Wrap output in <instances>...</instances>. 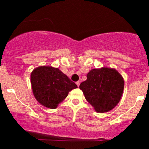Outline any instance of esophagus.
Returning <instances> with one entry per match:
<instances>
[{"label": "esophagus", "mask_w": 149, "mask_h": 149, "mask_svg": "<svg viewBox=\"0 0 149 149\" xmlns=\"http://www.w3.org/2000/svg\"><path fill=\"white\" fill-rule=\"evenodd\" d=\"M76 83L77 86H78V87H79V85H80V82H79V81H77Z\"/></svg>", "instance_id": "1"}]
</instances>
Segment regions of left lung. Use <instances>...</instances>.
<instances>
[{
  "mask_svg": "<svg viewBox=\"0 0 149 149\" xmlns=\"http://www.w3.org/2000/svg\"><path fill=\"white\" fill-rule=\"evenodd\" d=\"M124 85L123 78L117 70L102 67L90 70L79 88L95 111L106 113L119 103Z\"/></svg>",
  "mask_w": 149,
  "mask_h": 149,
  "instance_id": "obj_1",
  "label": "left lung"
}]
</instances>
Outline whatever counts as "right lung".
<instances>
[{"label":"right lung","mask_w":149,"mask_h":149,"mask_svg":"<svg viewBox=\"0 0 149 149\" xmlns=\"http://www.w3.org/2000/svg\"><path fill=\"white\" fill-rule=\"evenodd\" d=\"M31 83L33 96L41 105L54 109L77 88L76 83L58 68L40 66L31 73Z\"/></svg>","instance_id":"1"}]
</instances>
